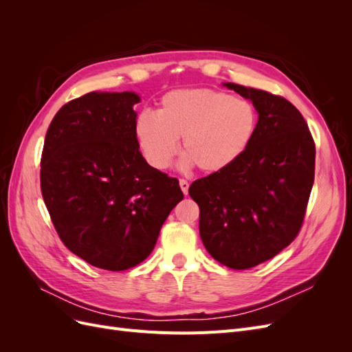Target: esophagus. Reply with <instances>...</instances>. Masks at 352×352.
<instances>
[{
	"instance_id": "1",
	"label": "esophagus",
	"mask_w": 352,
	"mask_h": 352,
	"mask_svg": "<svg viewBox=\"0 0 352 352\" xmlns=\"http://www.w3.org/2000/svg\"><path fill=\"white\" fill-rule=\"evenodd\" d=\"M179 185H180V189H182V192L186 195L188 194V189H189V182L186 179H180L179 180Z\"/></svg>"
}]
</instances>
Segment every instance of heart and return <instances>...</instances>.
I'll list each match as a JSON object with an SVG mask.
<instances>
[{"label": "heart", "mask_w": 352, "mask_h": 352, "mask_svg": "<svg viewBox=\"0 0 352 352\" xmlns=\"http://www.w3.org/2000/svg\"><path fill=\"white\" fill-rule=\"evenodd\" d=\"M257 111L243 98L198 88L177 89L160 100L155 114L142 111L135 120V138L142 155L157 170H164L177 154L182 140L184 166L217 173L238 162L250 146Z\"/></svg>", "instance_id": "obj_1"}]
</instances>
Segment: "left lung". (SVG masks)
I'll return each mask as SVG.
<instances>
[{
    "label": "left lung",
    "mask_w": 352,
    "mask_h": 352,
    "mask_svg": "<svg viewBox=\"0 0 352 352\" xmlns=\"http://www.w3.org/2000/svg\"><path fill=\"white\" fill-rule=\"evenodd\" d=\"M251 100L258 122L247 151L197 179L199 235L210 255L233 270L273 258L301 230L314 184L316 144L302 114L280 95L226 83Z\"/></svg>",
    "instance_id": "1"
}]
</instances>
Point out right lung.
Instances as JSON below:
<instances>
[{"mask_svg": "<svg viewBox=\"0 0 352 352\" xmlns=\"http://www.w3.org/2000/svg\"><path fill=\"white\" fill-rule=\"evenodd\" d=\"M140 97L89 92L57 111L41 155V192L61 242L94 267L122 272L155 247L179 180L146 163L135 138Z\"/></svg>", "mask_w": 352, "mask_h": 352, "instance_id": "obj_1", "label": "right lung"}]
</instances>
